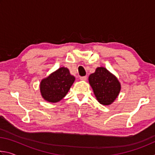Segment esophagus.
<instances>
[{
    "mask_svg": "<svg viewBox=\"0 0 155 155\" xmlns=\"http://www.w3.org/2000/svg\"><path fill=\"white\" fill-rule=\"evenodd\" d=\"M87 77H80V79L81 80V81H86L87 80Z\"/></svg>",
    "mask_w": 155,
    "mask_h": 155,
    "instance_id": "esophagus-1",
    "label": "esophagus"
}]
</instances>
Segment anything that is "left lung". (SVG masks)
<instances>
[{
    "label": "left lung",
    "mask_w": 155,
    "mask_h": 155,
    "mask_svg": "<svg viewBox=\"0 0 155 155\" xmlns=\"http://www.w3.org/2000/svg\"><path fill=\"white\" fill-rule=\"evenodd\" d=\"M88 80L96 100L103 105L111 104L121 90L117 78L104 67L97 68Z\"/></svg>",
    "instance_id": "1"
}]
</instances>
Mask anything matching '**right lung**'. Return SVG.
Wrapping results in <instances>:
<instances>
[{
  "label": "right lung",
  "mask_w": 155,
  "mask_h": 155,
  "mask_svg": "<svg viewBox=\"0 0 155 155\" xmlns=\"http://www.w3.org/2000/svg\"><path fill=\"white\" fill-rule=\"evenodd\" d=\"M74 81L75 77L70 74L67 68H59L41 81V95L49 103L59 102L66 96Z\"/></svg>",
  "instance_id": "add662e5"
}]
</instances>
